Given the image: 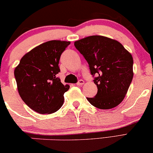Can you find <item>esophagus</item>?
I'll list each match as a JSON object with an SVG mask.
<instances>
[{
    "mask_svg": "<svg viewBox=\"0 0 153 153\" xmlns=\"http://www.w3.org/2000/svg\"><path fill=\"white\" fill-rule=\"evenodd\" d=\"M84 84V80H82V79H80V80H79L78 82H77L76 84L77 86H82V85H83Z\"/></svg>",
    "mask_w": 153,
    "mask_h": 153,
    "instance_id": "esophagus-1",
    "label": "esophagus"
}]
</instances>
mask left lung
<instances>
[{
  "label": "left lung",
  "instance_id": "1",
  "mask_svg": "<svg viewBox=\"0 0 153 153\" xmlns=\"http://www.w3.org/2000/svg\"><path fill=\"white\" fill-rule=\"evenodd\" d=\"M89 65L97 93L86 97L100 109L115 108L126 96L133 77V59L118 41L102 36H91L74 42Z\"/></svg>",
  "mask_w": 153,
  "mask_h": 153
}]
</instances>
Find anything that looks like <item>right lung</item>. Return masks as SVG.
Instances as JSON below:
<instances>
[{"label":"right lung","instance_id":"add662e5","mask_svg":"<svg viewBox=\"0 0 153 153\" xmlns=\"http://www.w3.org/2000/svg\"><path fill=\"white\" fill-rule=\"evenodd\" d=\"M69 41L50 40L33 48L21 58L14 76L21 99L40 114H51L61 108L64 93L69 85H63L56 75L60 71V56Z\"/></svg>","mask_w":153,"mask_h":153}]
</instances>
